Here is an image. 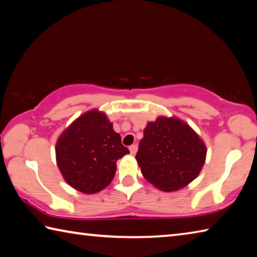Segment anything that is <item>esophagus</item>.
<instances>
[{"label":"esophagus","instance_id":"obj_1","mask_svg":"<svg viewBox=\"0 0 257 257\" xmlns=\"http://www.w3.org/2000/svg\"><path fill=\"white\" fill-rule=\"evenodd\" d=\"M137 150H138V146L136 145V144H134V145H132L129 147V151H130V153H132L133 155H135L136 154V152H137Z\"/></svg>","mask_w":257,"mask_h":257}]
</instances>
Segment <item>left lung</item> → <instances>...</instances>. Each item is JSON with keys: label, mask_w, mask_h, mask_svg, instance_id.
<instances>
[{"label": "left lung", "mask_w": 257, "mask_h": 257, "mask_svg": "<svg viewBox=\"0 0 257 257\" xmlns=\"http://www.w3.org/2000/svg\"><path fill=\"white\" fill-rule=\"evenodd\" d=\"M206 146L185 121L159 116L149 122L139 143L137 163L145 179L163 191L190 184L201 172Z\"/></svg>", "instance_id": "obj_1"}]
</instances>
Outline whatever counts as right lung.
Listing matches in <instances>:
<instances>
[{"instance_id":"add662e5","label":"right lung","mask_w":257,"mask_h":257,"mask_svg":"<svg viewBox=\"0 0 257 257\" xmlns=\"http://www.w3.org/2000/svg\"><path fill=\"white\" fill-rule=\"evenodd\" d=\"M129 153L104 112L90 110L61 134L56 164L68 185L84 194L105 188L116 171V161Z\"/></svg>"}]
</instances>
